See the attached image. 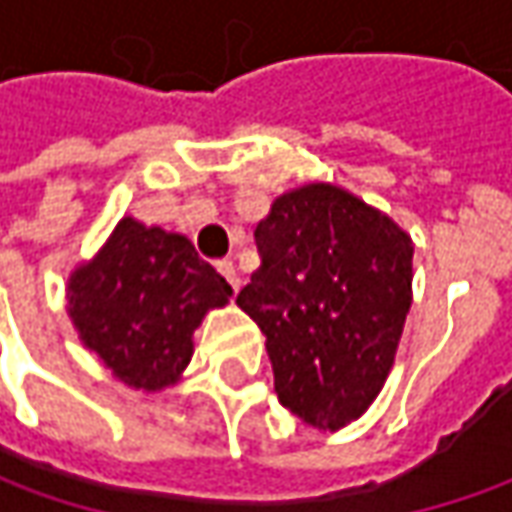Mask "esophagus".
I'll return each mask as SVG.
<instances>
[{"mask_svg":"<svg viewBox=\"0 0 512 512\" xmlns=\"http://www.w3.org/2000/svg\"><path fill=\"white\" fill-rule=\"evenodd\" d=\"M219 273H222V276H225L227 282H230V287H233V290H239V285H242V279H239V270H236V265H233V262H219Z\"/></svg>","mask_w":512,"mask_h":512,"instance_id":"34e87169","label":"esophagus"}]
</instances>
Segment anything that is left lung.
I'll return each instance as SVG.
<instances>
[{"label":"left lung","instance_id":"8db88e82","mask_svg":"<svg viewBox=\"0 0 512 512\" xmlns=\"http://www.w3.org/2000/svg\"><path fill=\"white\" fill-rule=\"evenodd\" d=\"M262 265L236 305L262 327L273 387L319 430L359 419L396 359L413 285V242L342 187L282 193L256 225Z\"/></svg>","mask_w":512,"mask_h":512}]
</instances>
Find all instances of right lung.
<instances>
[{"label": "right lung", "mask_w": 512, "mask_h": 512, "mask_svg": "<svg viewBox=\"0 0 512 512\" xmlns=\"http://www.w3.org/2000/svg\"><path fill=\"white\" fill-rule=\"evenodd\" d=\"M230 296L187 236L125 216L96 259L73 270L68 313L119 382L156 393L176 384L193 356V330Z\"/></svg>", "instance_id": "obj_1"}]
</instances>
